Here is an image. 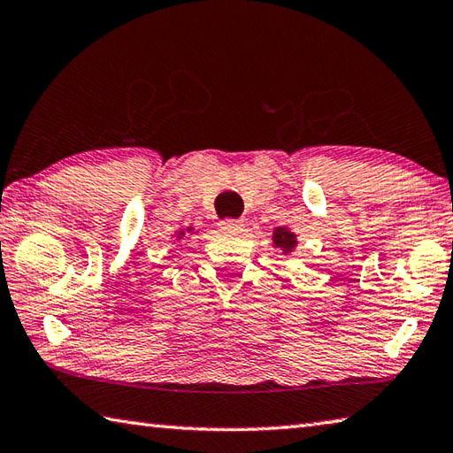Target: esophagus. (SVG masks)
<instances>
[{
    "label": "esophagus",
    "mask_w": 453,
    "mask_h": 453,
    "mask_svg": "<svg viewBox=\"0 0 453 453\" xmlns=\"http://www.w3.org/2000/svg\"><path fill=\"white\" fill-rule=\"evenodd\" d=\"M243 227H245V224H243L242 219H224V221H219V229L224 234H232V235L242 234Z\"/></svg>",
    "instance_id": "obj_1"
}]
</instances>
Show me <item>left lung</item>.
<instances>
[{
	"label": "left lung",
	"instance_id": "8db88e82",
	"mask_svg": "<svg viewBox=\"0 0 453 453\" xmlns=\"http://www.w3.org/2000/svg\"><path fill=\"white\" fill-rule=\"evenodd\" d=\"M273 243L277 245V248H281L285 253H289L295 250L297 240H295V234L287 232L285 227H277L273 232Z\"/></svg>",
	"mask_w": 453,
	"mask_h": 453
}]
</instances>
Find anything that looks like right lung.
Returning a JSON list of instances; mask_svg holds the SVG:
<instances>
[{
  "label": "right lung",
  "mask_w": 453,
  "mask_h": 453,
  "mask_svg": "<svg viewBox=\"0 0 453 453\" xmlns=\"http://www.w3.org/2000/svg\"><path fill=\"white\" fill-rule=\"evenodd\" d=\"M188 232H192V229H188ZM178 235H180V237H182V235H184V232H180Z\"/></svg>",
  "instance_id": "1"
}]
</instances>
